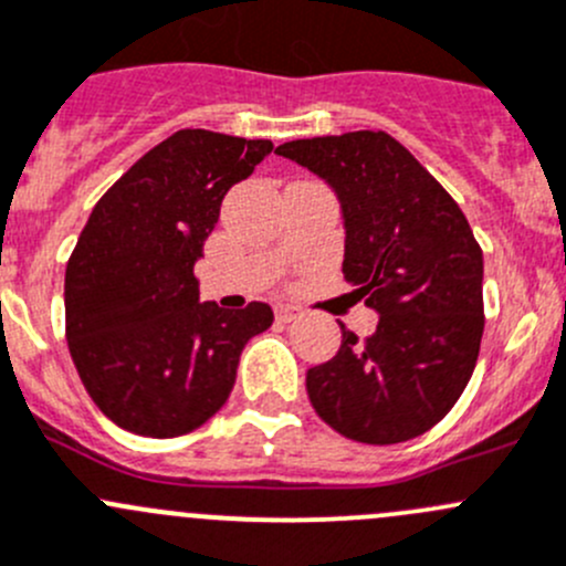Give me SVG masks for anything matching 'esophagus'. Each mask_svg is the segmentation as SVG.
I'll return each mask as SVG.
<instances>
[{
	"label": "esophagus",
	"instance_id": "1",
	"mask_svg": "<svg viewBox=\"0 0 566 566\" xmlns=\"http://www.w3.org/2000/svg\"><path fill=\"white\" fill-rule=\"evenodd\" d=\"M273 315H276V321L290 323V321H295V317H298V310H293L290 304H282V301H276V304H273Z\"/></svg>",
	"mask_w": 566,
	"mask_h": 566
}]
</instances>
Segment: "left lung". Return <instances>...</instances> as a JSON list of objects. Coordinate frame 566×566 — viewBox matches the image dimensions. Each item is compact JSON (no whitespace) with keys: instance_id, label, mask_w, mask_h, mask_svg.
<instances>
[{"instance_id":"8db88e82","label":"left lung","mask_w":566,"mask_h":566,"mask_svg":"<svg viewBox=\"0 0 566 566\" xmlns=\"http://www.w3.org/2000/svg\"><path fill=\"white\" fill-rule=\"evenodd\" d=\"M276 155L334 190L345 282L378 312L365 343L339 323L334 359L306 370L312 406L367 446L426 434L468 387L484 334V254L468 218L387 132L290 140Z\"/></svg>"}]
</instances>
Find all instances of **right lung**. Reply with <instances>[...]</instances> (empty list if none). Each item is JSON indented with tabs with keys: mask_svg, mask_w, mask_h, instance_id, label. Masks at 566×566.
Returning <instances> with one entry per match:
<instances>
[{
	"mask_svg": "<svg viewBox=\"0 0 566 566\" xmlns=\"http://www.w3.org/2000/svg\"><path fill=\"white\" fill-rule=\"evenodd\" d=\"M271 140L179 129L98 199L65 268V337L93 403L140 437H182L227 403L245 343L273 323L251 301H199L193 265L229 188Z\"/></svg>",
	"mask_w": 566,
	"mask_h": 566,
	"instance_id": "1",
	"label": "right lung"
}]
</instances>
